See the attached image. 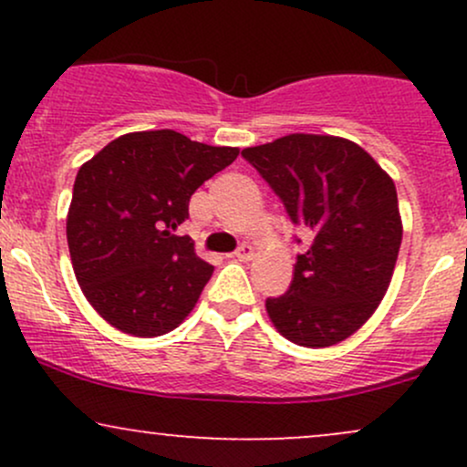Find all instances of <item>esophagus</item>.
Returning <instances> with one entry per match:
<instances>
[{"instance_id":"obj_1","label":"esophagus","mask_w":467,"mask_h":467,"mask_svg":"<svg viewBox=\"0 0 467 467\" xmlns=\"http://www.w3.org/2000/svg\"><path fill=\"white\" fill-rule=\"evenodd\" d=\"M234 256H237L239 261H250L252 256H254V248H252L250 244H241L237 252H234Z\"/></svg>"}]
</instances>
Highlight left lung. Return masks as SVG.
Masks as SVG:
<instances>
[{"label": "left lung", "instance_id": "obj_1", "mask_svg": "<svg viewBox=\"0 0 467 467\" xmlns=\"http://www.w3.org/2000/svg\"><path fill=\"white\" fill-rule=\"evenodd\" d=\"M307 233L292 285L267 298L281 336L323 349L371 318L393 278L401 245L398 191L387 171L337 136L289 133L241 151Z\"/></svg>", "mask_w": 467, "mask_h": 467}]
</instances>
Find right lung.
Here are the masks:
<instances>
[{
    "instance_id": "right-lung-1",
    "label": "right lung",
    "mask_w": 467,
    "mask_h": 467,
    "mask_svg": "<svg viewBox=\"0 0 467 467\" xmlns=\"http://www.w3.org/2000/svg\"><path fill=\"white\" fill-rule=\"evenodd\" d=\"M173 130L116 138L78 169L67 245L85 298L116 329L138 337L173 331L195 307L213 265L178 228L206 180L237 160Z\"/></svg>"
}]
</instances>
